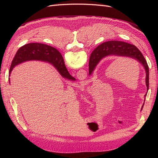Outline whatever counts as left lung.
Wrapping results in <instances>:
<instances>
[{
	"label": "left lung",
	"mask_w": 158,
	"mask_h": 158,
	"mask_svg": "<svg viewBox=\"0 0 158 158\" xmlns=\"http://www.w3.org/2000/svg\"><path fill=\"white\" fill-rule=\"evenodd\" d=\"M108 56H127L139 62L143 65L146 70V84L147 90H148V88H149V68H148V65L145 58L135 45L123 41H109L99 45L95 49L94 55H92V60L91 59L89 61V74L91 75L92 74L95 66L100 60L104 57ZM146 95V94L145 96Z\"/></svg>",
	"instance_id": "1"
}]
</instances>
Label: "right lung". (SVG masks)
I'll return each instance as SVG.
<instances>
[{
	"instance_id": "add662e5",
	"label": "right lung",
	"mask_w": 158,
	"mask_h": 158,
	"mask_svg": "<svg viewBox=\"0 0 158 158\" xmlns=\"http://www.w3.org/2000/svg\"><path fill=\"white\" fill-rule=\"evenodd\" d=\"M38 60L47 62L53 65L63 78L75 80L66 69L63 56L54 47L39 43H32L21 47L15 55L9 70L10 74L15 66L23 62Z\"/></svg>"
}]
</instances>
